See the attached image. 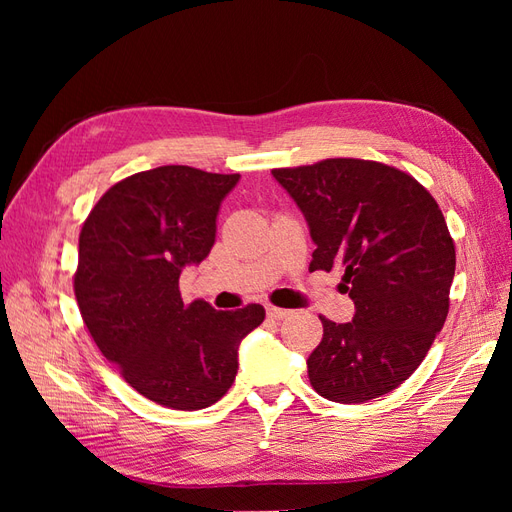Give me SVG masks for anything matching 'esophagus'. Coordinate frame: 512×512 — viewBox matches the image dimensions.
I'll return each instance as SVG.
<instances>
[{"instance_id": "34e87169", "label": "esophagus", "mask_w": 512, "mask_h": 512, "mask_svg": "<svg viewBox=\"0 0 512 512\" xmlns=\"http://www.w3.org/2000/svg\"><path fill=\"white\" fill-rule=\"evenodd\" d=\"M292 312L290 309H282V307H273V305H269L267 307V316L269 318H273V320H284L286 316H290Z\"/></svg>"}]
</instances>
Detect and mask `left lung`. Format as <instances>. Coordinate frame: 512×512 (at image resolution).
<instances>
[{
  "mask_svg": "<svg viewBox=\"0 0 512 512\" xmlns=\"http://www.w3.org/2000/svg\"><path fill=\"white\" fill-rule=\"evenodd\" d=\"M309 226V271H342L350 322L322 318L307 374L318 395L363 404L391 393L423 363L448 314L455 245L433 196L380 162L333 158L275 168Z\"/></svg>",
  "mask_w": 512,
  "mask_h": 512,
  "instance_id": "obj_1",
  "label": "left lung"
}]
</instances>
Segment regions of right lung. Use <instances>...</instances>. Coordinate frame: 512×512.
Masks as SVG:
<instances>
[{
  "label": "right lung",
  "mask_w": 512,
  "mask_h": 512,
  "mask_svg": "<svg viewBox=\"0 0 512 512\" xmlns=\"http://www.w3.org/2000/svg\"><path fill=\"white\" fill-rule=\"evenodd\" d=\"M239 175L158 166L115 183L79 237L74 294L96 346L134 391L173 410H203L235 382L239 344L265 307L185 305L179 277L215 243Z\"/></svg>",
  "instance_id": "obj_1"
}]
</instances>
